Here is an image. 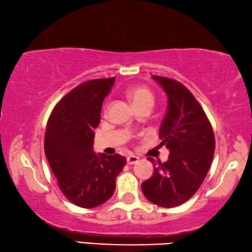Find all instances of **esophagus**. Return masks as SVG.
<instances>
[{
  "label": "esophagus",
  "instance_id": "1",
  "mask_svg": "<svg viewBox=\"0 0 252 252\" xmlns=\"http://www.w3.org/2000/svg\"><path fill=\"white\" fill-rule=\"evenodd\" d=\"M139 162V158L136 156L131 155L126 158V163L127 164H134V163H138Z\"/></svg>",
  "mask_w": 252,
  "mask_h": 252
}]
</instances>
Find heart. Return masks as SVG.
I'll return each instance as SVG.
<instances>
[{"instance_id": "1", "label": "heart", "mask_w": 252, "mask_h": 252, "mask_svg": "<svg viewBox=\"0 0 252 252\" xmlns=\"http://www.w3.org/2000/svg\"><path fill=\"white\" fill-rule=\"evenodd\" d=\"M127 95L133 101L136 108L147 103L153 104V95L151 91L147 88L141 87V85H136V87H132L129 89L127 90Z\"/></svg>"}]
</instances>
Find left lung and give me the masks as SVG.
<instances>
[{
  "label": "left lung",
  "instance_id": "left-lung-1",
  "mask_svg": "<svg viewBox=\"0 0 252 252\" xmlns=\"http://www.w3.org/2000/svg\"><path fill=\"white\" fill-rule=\"evenodd\" d=\"M152 78L168 96L159 138L160 146L167 147L170 155L164 163L148 158L155 163V173L141 188L149 201L173 208L188 201L202 185L211 165L216 140L203 109L185 85L164 76Z\"/></svg>",
  "mask_w": 252,
  "mask_h": 252
}]
</instances>
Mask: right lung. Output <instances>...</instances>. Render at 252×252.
I'll list each match as a JSON object with an SVG mask.
<instances>
[{
    "mask_svg": "<svg viewBox=\"0 0 252 252\" xmlns=\"http://www.w3.org/2000/svg\"><path fill=\"white\" fill-rule=\"evenodd\" d=\"M116 78L79 84L54 106L46 125L44 151L60 190L81 208H94L112 197L116 179L126 163L120 155L93 151L102 102Z\"/></svg>",
    "mask_w": 252,
    "mask_h": 252,
    "instance_id": "right-lung-1",
    "label": "right lung"
}]
</instances>
